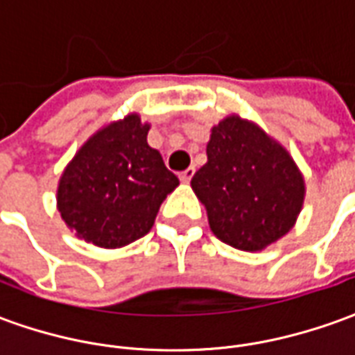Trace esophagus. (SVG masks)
<instances>
[{"mask_svg": "<svg viewBox=\"0 0 355 355\" xmlns=\"http://www.w3.org/2000/svg\"><path fill=\"white\" fill-rule=\"evenodd\" d=\"M193 175H195V168L191 166V168H187V170H183V172L180 173V180H182L183 183H189Z\"/></svg>", "mask_w": 355, "mask_h": 355, "instance_id": "esophagus-1", "label": "esophagus"}]
</instances>
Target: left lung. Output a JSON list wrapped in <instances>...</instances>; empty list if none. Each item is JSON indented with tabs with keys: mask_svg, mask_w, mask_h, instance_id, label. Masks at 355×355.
<instances>
[{
	"mask_svg": "<svg viewBox=\"0 0 355 355\" xmlns=\"http://www.w3.org/2000/svg\"><path fill=\"white\" fill-rule=\"evenodd\" d=\"M206 162L191 187L225 245L256 252L293 230L302 210L304 178L288 150L237 114L214 125Z\"/></svg>",
	"mask_w": 355,
	"mask_h": 355,
	"instance_id": "8db88e82",
	"label": "left lung"
}]
</instances>
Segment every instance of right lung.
Masks as SVG:
<instances>
[{
    "mask_svg": "<svg viewBox=\"0 0 355 355\" xmlns=\"http://www.w3.org/2000/svg\"><path fill=\"white\" fill-rule=\"evenodd\" d=\"M149 124L128 114L105 125L64 168L57 208L85 243L120 248L147 235L158 208L180 180L149 147Z\"/></svg>",
    "mask_w": 355,
    "mask_h": 355,
    "instance_id": "right-lung-1",
    "label": "right lung"
}]
</instances>
